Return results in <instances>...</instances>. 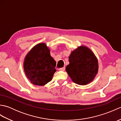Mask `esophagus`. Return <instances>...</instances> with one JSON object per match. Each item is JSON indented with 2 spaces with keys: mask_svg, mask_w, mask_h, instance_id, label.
I'll list each match as a JSON object with an SVG mask.
<instances>
[{
  "mask_svg": "<svg viewBox=\"0 0 121 121\" xmlns=\"http://www.w3.org/2000/svg\"><path fill=\"white\" fill-rule=\"evenodd\" d=\"M59 70H60V71H64L65 70V66H64V67H63V68H60V69H59Z\"/></svg>",
  "mask_w": 121,
  "mask_h": 121,
  "instance_id": "obj_1",
  "label": "esophagus"
}]
</instances>
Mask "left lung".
Here are the masks:
<instances>
[{
    "instance_id": "left-lung-1",
    "label": "left lung",
    "mask_w": 121,
    "mask_h": 121,
    "mask_svg": "<svg viewBox=\"0 0 121 121\" xmlns=\"http://www.w3.org/2000/svg\"><path fill=\"white\" fill-rule=\"evenodd\" d=\"M65 71L72 81L85 85L94 80L98 72V62L93 52L84 46L72 51Z\"/></svg>"
}]
</instances>
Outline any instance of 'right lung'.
Instances as JSON below:
<instances>
[{
	"instance_id": "add662e5",
	"label": "right lung",
	"mask_w": 121,
	"mask_h": 121,
	"mask_svg": "<svg viewBox=\"0 0 121 121\" xmlns=\"http://www.w3.org/2000/svg\"><path fill=\"white\" fill-rule=\"evenodd\" d=\"M56 65L49 49L46 43H39L25 56L23 67L27 78L33 84L44 86L52 79L56 71Z\"/></svg>"
}]
</instances>
